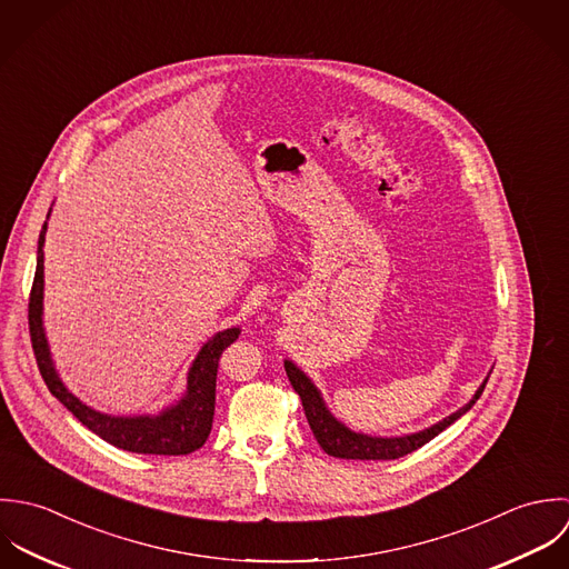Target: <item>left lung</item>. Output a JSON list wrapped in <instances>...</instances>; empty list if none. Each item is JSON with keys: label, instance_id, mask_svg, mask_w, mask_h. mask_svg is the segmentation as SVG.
<instances>
[{"label": "left lung", "instance_id": "1", "mask_svg": "<svg viewBox=\"0 0 569 569\" xmlns=\"http://www.w3.org/2000/svg\"><path fill=\"white\" fill-rule=\"evenodd\" d=\"M286 373H288L295 391L299 393V398L303 402L308 425H310L319 447L326 453L332 455V457H341V459H398V457H405V455L422 449L427 442H431L447 427H451L457 418H461L479 400V396H481V391L488 382V380H483V385L477 389L475 398L463 409H459L457 413L445 418L442 422H438L436 427H431L427 431L405 436V438H369V436H362V433H351L347 427H342L341 422H337L330 416V411L326 409L317 387L290 360H286Z\"/></svg>", "mask_w": 569, "mask_h": 569}]
</instances>
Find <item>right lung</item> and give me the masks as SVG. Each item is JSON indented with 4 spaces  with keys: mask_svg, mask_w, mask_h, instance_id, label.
<instances>
[{
    "mask_svg": "<svg viewBox=\"0 0 569 569\" xmlns=\"http://www.w3.org/2000/svg\"><path fill=\"white\" fill-rule=\"evenodd\" d=\"M43 241H46V224L39 234L37 248V270L28 299V330L30 342L37 358V367L41 371L43 382L50 393L92 433L110 442L116 449L142 455H189L198 451L211 433L213 413H216V380L220 356L230 342L237 341L241 335L239 328H230L216 335L198 353L191 371L187 396L180 405L167 409L160 416L144 418H112L103 416L83 402H79L59 380L48 342L41 328V301H43Z\"/></svg>",
    "mask_w": 569,
    "mask_h": 569,
    "instance_id": "add662e5",
    "label": "right lung"
}]
</instances>
